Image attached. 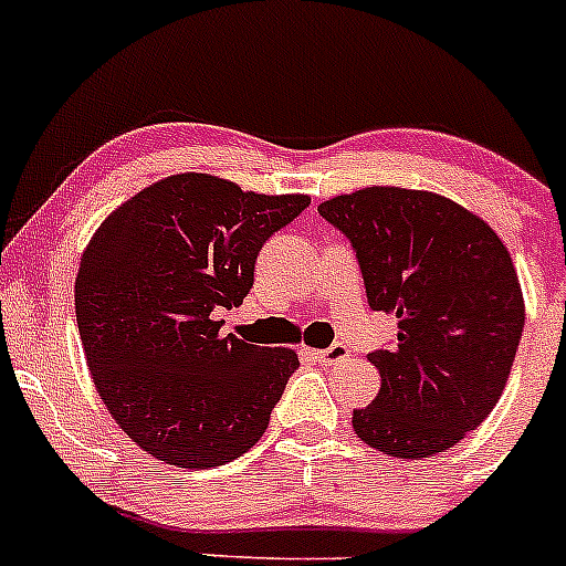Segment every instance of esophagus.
I'll use <instances>...</instances> for the list:
<instances>
[{
	"label": "esophagus",
	"mask_w": 566,
	"mask_h": 566,
	"mask_svg": "<svg viewBox=\"0 0 566 566\" xmlns=\"http://www.w3.org/2000/svg\"><path fill=\"white\" fill-rule=\"evenodd\" d=\"M307 356H313L315 361L337 364V361H343V358H348V356H350V350L345 348L343 343H334L332 348H324V350H310V348H307Z\"/></svg>",
	"instance_id": "1"
}]
</instances>
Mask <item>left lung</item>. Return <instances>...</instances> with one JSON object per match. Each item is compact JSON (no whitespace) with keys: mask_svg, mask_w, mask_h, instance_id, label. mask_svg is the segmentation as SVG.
<instances>
[{"mask_svg":"<svg viewBox=\"0 0 566 566\" xmlns=\"http://www.w3.org/2000/svg\"><path fill=\"white\" fill-rule=\"evenodd\" d=\"M318 212L350 242L369 307L397 318V345L375 350L380 391L354 410L375 451L429 459L500 402L524 329V294L500 234L434 191L369 186Z\"/></svg>","mask_w":566,"mask_h":566,"instance_id":"obj_1","label":"left lung"}]
</instances>
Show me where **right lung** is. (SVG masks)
<instances>
[{
	"mask_svg": "<svg viewBox=\"0 0 566 566\" xmlns=\"http://www.w3.org/2000/svg\"><path fill=\"white\" fill-rule=\"evenodd\" d=\"M305 193L242 191L205 172L169 175L126 199L83 251L75 313L96 391L145 453L208 470L259 442L300 358L221 334L266 237Z\"/></svg>",
	"mask_w": 566,
	"mask_h": 566,
	"instance_id": "obj_1",
	"label": "right lung"
}]
</instances>
